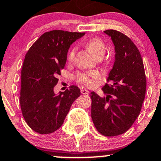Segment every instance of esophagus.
Listing matches in <instances>:
<instances>
[{
	"label": "esophagus",
	"mask_w": 161,
	"mask_h": 161,
	"mask_svg": "<svg viewBox=\"0 0 161 161\" xmlns=\"http://www.w3.org/2000/svg\"><path fill=\"white\" fill-rule=\"evenodd\" d=\"M80 92L83 95H88L89 94V91L87 90H86V89H81Z\"/></svg>",
	"instance_id": "1"
}]
</instances>
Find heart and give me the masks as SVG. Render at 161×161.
<instances>
[{"mask_svg":"<svg viewBox=\"0 0 161 161\" xmlns=\"http://www.w3.org/2000/svg\"><path fill=\"white\" fill-rule=\"evenodd\" d=\"M86 47H87L91 53L96 56V58L99 56H103L106 51V47L105 43L98 37L90 38L86 41ZM77 47L73 46L70 48L68 53L67 58L68 61L71 62L75 60V55H76ZM101 77V74L98 71H83V72H77L76 75V78L80 84H84L86 86H93Z\"/></svg>","mask_w":161,"mask_h":161,"instance_id":"1","label":"heart"}]
</instances>
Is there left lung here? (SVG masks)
<instances>
[{
  "instance_id": "8db88e82",
  "label": "left lung",
  "mask_w": 161,
  "mask_h": 161,
  "mask_svg": "<svg viewBox=\"0 0 161 161\" xmlns=\"http://www.w3.org/2000/svg\"><path fill=\"white\" fill-rule=\"evenodd\" d=\"M114 45L115 60L103 87L105 97L96 92L92 99L91 117L99 133L121 135L131 127L140 113L146 90L144 65L139 50L130 37L116 30L104 31Z\"/></svg>"
}]
</instances>
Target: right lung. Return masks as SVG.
I'll return each mask as SVG.
<instances>
[{
  "instance_id": "add662e5",
  "label": "right lung",
  "mask_w": 161,
  "mask_h": 161,
  "mask_svg": "<svg viewBox=\"0 0 161 161\" xmlns=\"http://www.w3.org/2000/svg\"><path fill=\"white\" fill-rule=\"evenodd\" d=\"M84 35L62 30L45 32L25 55L21 71L19 103L25 120L36 133L49 134L57 130L80 96V89L75 85L58 95L53 89L65 65L70 46Z\"/></svg>"
}]
</instances>
